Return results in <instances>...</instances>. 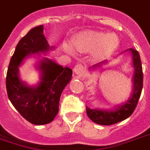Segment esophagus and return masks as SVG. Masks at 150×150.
<instances>
[{
  "label": "esophagus",
  "mask_w": 150,
  "mask_h": 150,
  "mask_svg": "<svg viewBox=\"0 0 150 150\" xmlns=\"http://www.w3.org/2000/svg\"><path fill=\"white\" fill-rule=\"evenodd\" d=\"M74 72L76 75H82L85 72V68L81 64L76 65L74 68Z\"/></svg>",
  "instance_id": "34e87169"
}]
</instances>
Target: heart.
Masks as SVG:
<instances>
[{"instance_id":"obj_1","label":"heart","mask_w":150,"mask_h":150,"mask_svg":"<svg viewBox=\"0 0 150 150\" xmlns=\"http://www.w3.org/2000/svg\"><path fill=\"white\" fill-rule=\"evenodd\" d=\"M75 49L79 53H93L96 60H102L110 56L118 50L119 38L113 33L105 34L97 31H84L79 33L73 41ZM65 50L70 54H75L73 46L65 44Z\"/></svg>"}]
</instances>
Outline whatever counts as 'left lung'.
Here are the masks:
<instances>
[{"label":"left lung","mask_w":150,"mask_h":150,"mask_svg":"<svg viewBox=\"0 0 150 150\" xmlns=\"http://www.w3.org/2000/svg\"><path fill=\"white\" fill-rule=\"evenodd\" d=\"M127 51H130L132 55V63L134 67V75L132 78L133 88L132 93L125 103L119 105H115L114 110H106L103 109H91L86 106L87 115L93 122L100 125H112L117 122H121L127 119L133 113L137 107L138 100L141 97V91L143 88V72L142 66L140 57V54L134 49H129ZM106 61L94 65L91 68L96 69L100 67L101 64H104Z\"/></svg>","instance_id":"left-lung-1"}]
</instances>
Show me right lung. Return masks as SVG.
Segmentation results:
<instances>
[{"mask_svg":"<svg viewBox=\"0 0 150 150\" xmlns=\"http://www.w3.org/2000/svg\"><path fill=\"white\" fill-rule=\"evenodd\" d=\"M53 49L45 37L42 25L32 28L18 43L7 71L9 100L24 119L35 125L50 123L56 117L61 94L71 79L72 70L44 57L37 66L40 81L36 86H28L19 78L18 67L28 56Z\"/></svg>","mask_w":150,"mask_h":150,"instance_id":"obj_1","label":"right lung"}]
</instances>
